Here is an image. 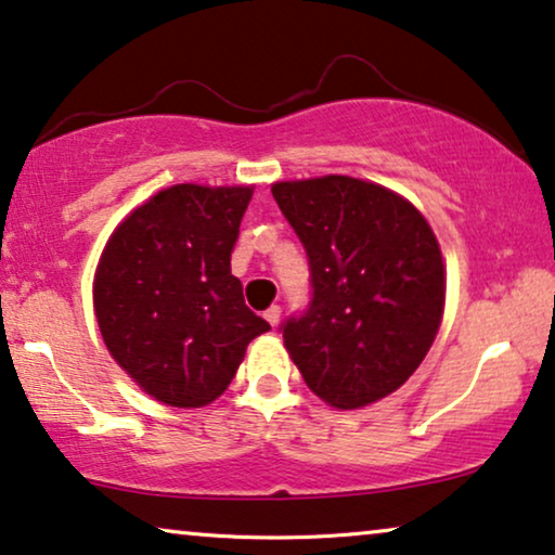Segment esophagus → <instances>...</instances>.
<instances>
[{
	"label": "esophagus",
	"mask_w": 555,
	"mask_h": 555,
	"mask_svg": "<svg viewBox=\"0 0 555 555\" xmlns=\"http://www.w3.org/2000/svg\"><path fill=\"white\" fill-rule=\"evenodd\" d=\"M280 313H283V310H280V306H270L268 310H264V321H268L272 328H275V325L280 323Z\"/></svg>",
	"instance_id": "1"
}]
</instances>
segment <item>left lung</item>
Instances as JSON below:
<instances>
[{"mask_svg": "<svg viewBox=\"0 0 555 555\" xmlns=\"http://www.w3.org/2000/svg\"><path fill=\"white\" fill-rule=\"evenodd\" d=\"M272 196L310 268L308 308L280 325L295 366L336 409L389 397L442 321L444 264L427 219L351 177L283 181Z\"/></svg>", "mask_w": 555, "mask_h": 555, "instance_id": "obj_1", "label": "left lung"}]
</instances>
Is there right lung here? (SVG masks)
<instances>
[{
	"mask_svg": "<svg viewBox=\"0 0 555 555\" xmlns=\"http://www.w3.org/2000/svg\"><path fill=\"white\" fill-rule=\"evenodd\" d=\"M249 186L177 184L113 232L95 272L103 340L120 369L169 406H204L270 323L245 306L230 260Z\"/></svg>",
	"mask_w": 555,
	"mask_h": 555,
	"instance_id": "add662e5",
	"label": "right lung"
}]
</instances>
